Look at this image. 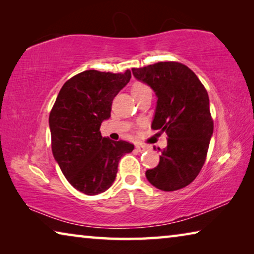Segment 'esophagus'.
Returning <instances> with one entry per match:
<instances>
[{"label":"esophagus","mask_w":254,"mask_h":254,"mask_svg":"<svg viewBox=\"0 0 254 254\" xmlns=\"http://www.w3.org/2000/svg\"><path fill=\"white\" fill-rule=\"evenodd\" d=\"M135 149L139 152H143V151H145V150H147V147H145V145H142V144H136Z\"/></svg>","instance_id":"obj_1"}]
</instances>
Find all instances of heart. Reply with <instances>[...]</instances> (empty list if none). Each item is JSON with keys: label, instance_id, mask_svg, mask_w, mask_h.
<instances>
[{"label": "heart", "instance_id": "1", "mask_svg": "<svg viewBox=\"0 0 254 254\" xmlns=\"http://www.w3.org/2000/svg\"><path fill=\"white\" fill-rule=\"evenodd\" d=\"M147 89H149L148 86H145L142 83H135V84H133V86H132V93L133 94L147 91Z\"/></svg>", "mask_w": 254, "mask_h": 254}]
</instances>
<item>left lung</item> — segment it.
Returning <instances> with one entry per match:
<instances>
[{
	"label": "left lung",
	"instance_id": "left-lung-1",
	"mask_svg": "<svg viewBox=\"0 0 254 254\" xmlns=\"http://www.w3.org/2000/svg\"><path fill=\"white\" fill-rule=\"evenodd\" d=\"M132 74L156 94L151 127L168 135L167 147L158 148L159 165L145 171V177L160 190H178L197 177L205 162L214 128L208 94L195 72L180 63L132 68Z\"/></svg>",
	"mask_w": 254,
	"mask_h": 254
}]
</instances>
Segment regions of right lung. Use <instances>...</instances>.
<instances>
[{
	"instance_id": "right-lung-1",
	"label": "right lung",
	"mask_w": 254,
	"mask_h": 254,
	"mask_svg": "<svg viewBox=\"0 0 254 254\" xmlns=\"http://www.w3.org/2000/svg\"><path fill=\"white\" fill-rule=\"evenodd\" d=\"M130 78V70H85L64 84L50 112L54 158L71 186L83 194L107 190L117 177L119 160L134 149L127 141L103 137L100 131L111 117L112 101Z\"/></svg>"
}]
</instances>
